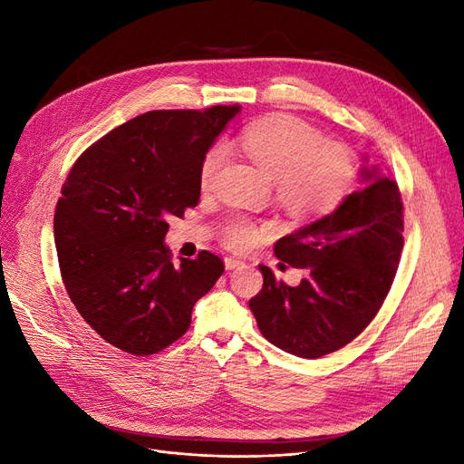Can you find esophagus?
<instances>
[{
	"label": "esophagus",
	"instance_id": "34e87169",
	"mask_svg": "<svg viewBox=\"0 0 464 464\" xmlns=\"http://www.w3.org/2000/svg\"><path fill=\"white\" fill-rule=\"evenodd\" d=\"M224 266H227V271H234L237 266H244L242 259H234V257H227L224 259Z\"/></svg>",
	"mask_w": 464,
	"mask_h": 464
}]
</instances>
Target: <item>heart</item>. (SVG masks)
<instances>
[{
    "label": "heart",
    "mask_w": 464,
    "mask_h": 464,
    "mask_svg": "<svg viewBox=\"0 0 464 464\" xmlns=\"http://www.w3.org/2000/svg\"><path fill=\"white\" fill-rule=\"evenodd\" d=\"M242 150L275 181L276 198L292 217L317 218L339 207L356 179L353 152L339 143H323L312 125L292 116H273L247 125L237 137ZM230 162L227 143H215L201 162V186L213 188ZM249 220H234L224 230L228 247L244 251L259 242Z\"/></svg>",
    "instance_id": "b5f03b06"
}]
</instances>
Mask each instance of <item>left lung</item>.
I'll return each mask as SVG.
<instances>
[{
    "instance_id": "obj_1",
    "label": "left lung",
    "mask_w": 464,
    "mask_h": 464,
    "mask_svg": "<svg viewBox=\"0 0 464 464\" xmlns=\"http://www.w3.org/2000/svg\"><path fill=\"white\" fill-rule=\"evenodd\" d=\"M362 159L358 191L275 244L280 261L305 271L302 283L288 286L259 265L263 288L249 310L265 339L288 354L314 360L354 341L395 278L404 246L401 193Z\"/></svg>"
}]
</instances>
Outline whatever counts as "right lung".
Here are the masks:
<instances>
[{
	"mask_svg": "<svg viewBox=\"0 0 464 464\" xmlns=\"http://www.w3.org/2000/svg\"><path fill=\"white\" fill-rule=\"evenodd\" d=\"M240 104L147 111L81 154L55 207L53 240L77 312L106 343L149 356L189 329L222 259L174 263L168 218L199 203L201 162Z\"/></svg>",
	"mask_w": 464,
	"mask_h": 464,
	"instance_id": "right-lung-1",
	"label": "right lung"
}]
</instances>
